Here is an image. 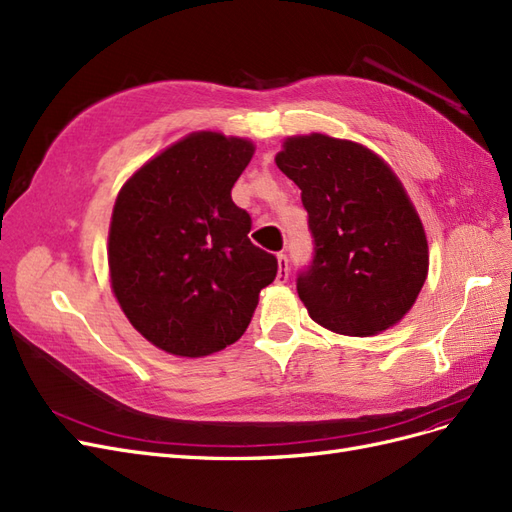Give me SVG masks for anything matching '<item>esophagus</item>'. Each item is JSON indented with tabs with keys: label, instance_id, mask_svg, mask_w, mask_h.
Wrapping results in <instances>:
<instances>
[{
	"label": "esophagus",
	"instance_id": "esophagus-1",
	"mask_svg": "<svg viewBox=\"0 0 512 512\" xmlns=\"http://www.w3.org/2000/svg\"><path fill=\"white\" fill-rule=\"evenodd\" d=\"M276 259H278V280H276V283H278V285H280V283H287V278H289V263H287V255L278 253V255H276Z\"/></svg>",
	"mask_w": 512,
	"mask_h": 512
}]
</instances>
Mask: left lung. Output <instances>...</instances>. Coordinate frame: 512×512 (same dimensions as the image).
<instances>
[{
	"instance_id": "1",
	"label": "left lung",
	"mask_w": 512,
	"mask_h": 512,
	"mask_svg": "<svg viewBox=\"0 0 512 512\" xmlns=\"http://www.w3.org/2000/svg\"><path fill=\"white\" fill-rule=\"evenodd\" d=\"M302 191L315 259L298 278L312 321L342 336H374L417 302L430 268L419 212L389 163L368 146L312 131L274 157Z\"/></svg>"
}]
</instances>
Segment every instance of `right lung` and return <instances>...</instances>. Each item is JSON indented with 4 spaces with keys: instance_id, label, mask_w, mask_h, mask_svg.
Wrapping results in <instances>:
<instances>
[{
    "instance_id": "obj_1",
    "label": "right lung",
    "mask_w": 512,
    "mask_h": 512,
    "mask_svg": "<svg viewBox=\"0 0 512 512\" xmlns=\"http://www.w3.org/2000/svg\"><path fill=\"white\" fill-rule=\"evenodd\" d=\"M255 155L249 138L193 131L131 174L108 229L110 287L127 321L157 349L206 357L234 344L276 257L249 240L232 187Z\"/></svg>"
}]
</instances>
